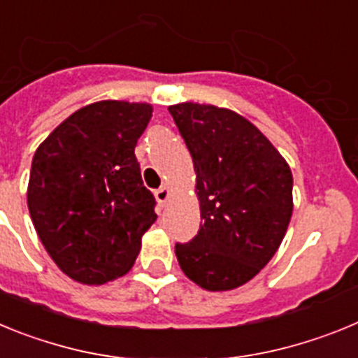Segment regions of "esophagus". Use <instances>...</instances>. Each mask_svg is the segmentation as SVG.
<instances>
[{
    "instance_id": "34e87169",
    "label": "esophagus",
    "mask_w": 358,
    "mask_h": 358,
    "mask_svg": "<svg viewBox=\"0 0 358 358\" xmlns=\"http://www.w3.org/2000/svg\"><path fill=\"white\" fill-rule=\"evenodd\" d=\"M156 199H157V202H159L161 206H164V204H166V201H169L170 199V188L166 185L164 186H161L159 189H156Z\"/></svg>"
}]
</instances>
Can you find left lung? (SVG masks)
<instances>
[{"label": "left lung", "instance_id": "left-lung-1", "mask_svg": "<svg viewBox=\"0 0 358 358\" xmlns=\"http://www.w3.org/2000/svg\"><path fill=\"white\" fill-rule=\"evenodd\" d=\"M169 110L194 159L204 220L189 242L176 243L177 262L202 289H236L260 273L285 236L290 166L235 110L194 102Z\"/></svg>", "mask_w": 358, "mask_h": 358}]
</instances>
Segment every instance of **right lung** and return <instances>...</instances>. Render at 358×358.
<instances>
[{
    "label": "right lung",
    "mask_w": 358,
    "mask_h": 358,
    "mask_svg": "<svg viewBox=\"0 0 358 358\" xmlns=\"http://www.w3.org/2000/svg\"><path fill=\"white\" fill-rule=\"evenodd\" d=\"M150 103L103 100L69 118L39 145L28 181V210L57 267L102 285L134 265L141 236L156 222L134 147Z\"/></svg>",
    "instance_id": "obj_1"
}]
</instances>
